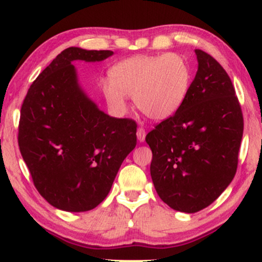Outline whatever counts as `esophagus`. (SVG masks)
<instances>
[{
	"label": "esophagus",
	"mask_w": 262,
	"mask_h": 262,
	"mask_svg": "<svg viewBox=\"0 0 262 262\" xmlns=\"http://www.w3.org/2000/svg\"><path fill=\"white\" fill-rule=\"evenodd\" d=\"M145 135H146L145 128L144 127H138V130H137V138H138L139 142H144Z\"/></svg>",
	"instance_id": "1"
}]
</instances>
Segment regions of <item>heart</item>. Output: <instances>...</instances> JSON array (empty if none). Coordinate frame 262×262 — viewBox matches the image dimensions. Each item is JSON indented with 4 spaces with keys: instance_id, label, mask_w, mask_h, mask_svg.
Listing matches in <instances>:
<instances>
[{
    "instance_id": "1",
    "label": "heart",
    "mask_w": 262,
    "mask_h": 262,
    "mask_svg": "<svg viewBox=\"0 0 262 262\" xmlns=\"http://www.w3.org/2000/svg\"><path fill=\"white\" fill-rule=\"evenodd\" d=\"M110 82L102 87L107 101L121 108L125 96L145 117L163 120L179 110L191 84V68L177 53L135 56L117 63L110 70Z\"/></svg>"
}]
</instances>
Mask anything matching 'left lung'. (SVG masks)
Here are the masks:
<instances>
[{
	"mask_svg": "<svg viewBox=\"0 0 262 262\" xmlns=\"http://www.w3.org/2000/svg\"><path fill=\"white\" fill-rule=\"evenodd\" d=\"M195 55L198 71L182 105L145 137L157 194L187 213L211 205L232 181L243 135L241 105L227 71L203 50Z\"/></svg>",
	"mask_w": 262,
	"mask_h": 262,
	"instance_id": "left-lung-1",
	"label": "left lung"
}]
</instances>
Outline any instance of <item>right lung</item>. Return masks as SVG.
Wrapping results in <instances>:
<instances>
[{"mask_svg":"<svg viewBox=\"0 0 262 262\" xmlns=\"http://www.w3.org/2000/svg\"><path fill=\"white\" fill-rule=\"evenodd\" d=\"M112 55L110 50L66 49L35 78L21 106L20 152L35 188L59 210L98 206L137 144L136 121L100 111L78 85L73 66Z\"/></svg>","mask_w":262,"mask_h":262,"instance_id":"right-lung-1","label":"right lung"}]
</instances>
